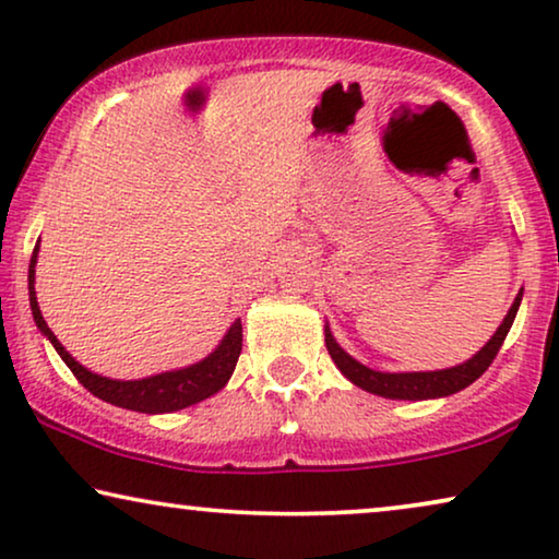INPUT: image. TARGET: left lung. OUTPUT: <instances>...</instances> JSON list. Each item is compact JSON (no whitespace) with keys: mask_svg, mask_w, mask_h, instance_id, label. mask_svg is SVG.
<instances>
[{"mask_svg":"<svg viewBox=\"0 0 559 559\" xmlns=\"http://www.w3.org/2000/svg\"><path fill=\"white\" fill-rule=\"evenodd\" d=\"M524 289H519L514 302L507 316H503L501 325L496 328V333L488 338V343L480 350H476L468 361L450 366V369H435V371H377L369 369V366L356 361L348 350L341 348V343L335 341L325 320V346L328 354H331L333 364L338 366V371L346 377L350 384H356L364 392L384 396V400H404V402H425V400H440V396H450L461 389L471 386L480 373H484L491 361L499 354L503 338H507L511 325H514V318L519 312V305H522Z\"/></svg>","mask_w":559,"mask_h":559,"instance_id":"1","label":"left lung"}]
</instances>
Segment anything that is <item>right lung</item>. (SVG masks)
<instances>
[{
  "label": "right lung",
  "mask_w": 559,
  "mask_h": 559,
  "mask_svg": "<svg viewBox=\"0 0 559 559\" xmlns=\"http://www.w3.org/2000/svg\"><path fill=\"white\" fill-rule=\"evenodd\" d=\"M37 251H40V239L29 259V272H27V293H29V310H33L35 325L45 338L52 343V348L58 350V356L63 358L68 369L73 371V377L88 389L91 394L98 400L114 404V407L144 412V415H165V412H178L186 409L190 404H198L209 400L216 392H221L231 379L241 354V318H236L224 338L209 356L201 361L182 366V369H170L152 373L144 379H109L102 373H94L86 366H81L75 358L63 348V343L56 338V333L50 331L45 323L40 305H37L35 293V266H37Z\"/></svg>",
  "instance_id": "right-lung-1"
}]
</instances>
